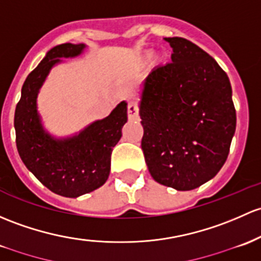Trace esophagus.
Masks as SVG:
<instances>
[{
	"label": "esophagus",
	"instance_id": "obj_1",
	"mask_svg": "<svg viewBox=\"0 0 261 261\" xmlns=\"http://www.w3.org/2000/svg\"><path fill=\"white\" fill-rule=\"evenodd\" d=\"M127 116L128 120L134 121V120L139 119V108L134 101H130L127 105Z\"/></svg>",
	"mask_w": 261,
	"mask_h": 261
}]
</instances>
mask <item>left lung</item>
<instances>
[{
	"label": "left lung",
	"mask_w": 261,
	"mask_h": 261,
	"mask_svg": "<svg viewBox=\"0 0 261 261\" xmlns=\"http://www.w3.org/2000/svg\"><path fill=\"white\" fill-rule=\"evenodd\" d=\"M171 62L142 82L141 149L152 179L179 191L213 179L226 161L237 128L229 77L202 48L165 38Z\"/></svg>",
	"instance_id": "8db88e82"
}]
</instances>
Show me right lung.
<instances>
[{"instance_id":"right-lung-1","label":"right lung","mask_w":261,"mask_h":261,"mask_svg":"<svg viewBox=\"0 0 261 261\" xmlns=\"http://www.w3.org/2000/svg\"><path fill=\"white\" fill-rule=\"evenodd\" d=\"M85 43H62L52 47L27 76L15 111L16 145L24 166L52 193L79 197L101 188L109 179L112 147L127 122V102L121 101L109 116L95 120L67 136H56L45 127L37 97L48 73L62 59L84 54Z\"/></svg>"}]
</instances>
